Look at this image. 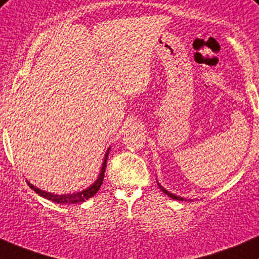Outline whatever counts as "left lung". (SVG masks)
Returning a JSON list of instances; mask_svg holds the SVG:
<instances>
[{"mask_svg":"<svg viewBox=\"0 0 259 259\" xmlns=\"http://www.w3.org/2000/svg\"><path fill=\"white\" fill-rule=\"evenodd\" d=\"M158 184V187H160V189L162 190V192L164 193V194L166 195H168V197H171L172 199H175V200H180V201H183L184 200V198H182V197H178V195H176V194H173V193H171V192H168V190H166L163 188V187L161 186L160 183H157Z\"/></svg>","mask_w":259,"mask_h":259,"instance_id":"1","label":"left lung"}]
</instances>
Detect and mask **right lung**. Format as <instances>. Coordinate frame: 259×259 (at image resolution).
<instances>
[{"mask_svg":"<svg viewBox=\"0 0 259 259\" xmlns=\"http://www.w3.org/2000/svg\"><path fill=\"white\" fill-rule=\"evenodd\" d=\"M109 150H110V147L107 150L106 156H104V161H103V163H102L101 173H99L97 181H96L95 183L92 184V186L88 187L87 189L82 190V192L73 193V194H62V195H59V194H53V193L45 192V190H41V189L36 188V187H34L32 183H29V182L27 181L28 186H29L30 188H32L34 192L36 193V194L40 195V197L48 199V200L54 201V203H58V204H77V203H81V201L87 200V199L92 198L93 195H95L96 193L98 192L99 188H101L102 183H103L104 172H106L107 160H108V155H109Z\"/></svg>","mask_w":259,"mask_h":259,"instance_id":"1","label":"right lung"}]
</instances>
